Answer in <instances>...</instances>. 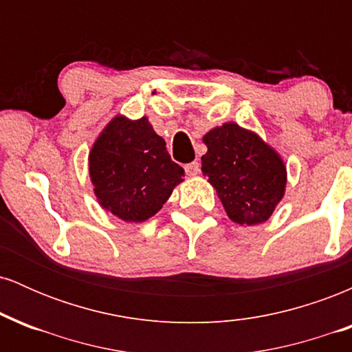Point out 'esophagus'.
I'll return each mask as SVG.
<instances>
[{
  "instance_id": "obj_1",
  "label": "esophagus",
  "mask_w": 352,
  "mask_h": 352,
  "mask_svg": "<svg viewBox=\"0 0 352 352\" xmlns=\"http://www.w3.org/2000/svg\"><path fill=\"white\" fill-rule=\"evenodd\" d=\"M185 172H187V175H190V177L199 175V173H200V162H199V160H195V162L185 165Z\"/></svg>"
}]
</instances>
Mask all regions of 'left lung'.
Returning a JSON list of instances; mask_svg holds the SVG:
<instances>
[{"label": "left lung", "instance_id": "left-lung-1", "mask_svg": "<svg viewBox=\"0 0 352 352\" xmlns=\"http://www.w3.org/2000/svg\"><path fill=\"white\" fill-rule=\"evenodd\" d=\"M207 153L201 172L238 225L263 223L273 215L286 192V164L256 132L225 122L201 137Z\"/></svg>", "mask_w": 352, "mask_h": 352}]
</instances>
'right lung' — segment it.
<instances>
[{
  "label": "right lung",
  "mask_w": 352,
  "mask_h": 352,
  "mask_svg": "<svg viewBox=\"0 0 352 352\" xmlns=\"http://www.w3.org/2000/svg\"><path fill=\"white\" fill-rule=\"evenodd\" d=\"M89 177L100 207L129 223H140L164 207L185 172L172 162L165 140L147 117L117 114L89 151Z\"/></svg>",
  "instance_id": "add662e5"
}]
</instances>
